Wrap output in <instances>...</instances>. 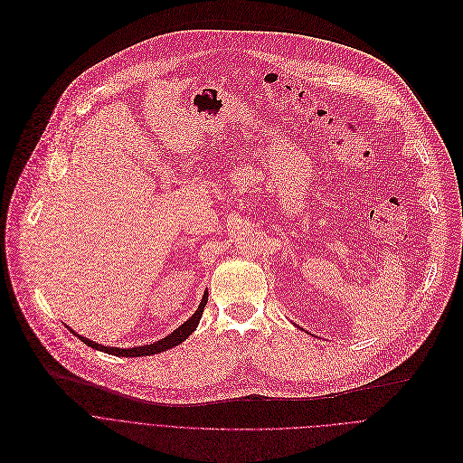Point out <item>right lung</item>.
<instances>
[{"instance_id": "add662e5", "label": "right lung", "mask_w": 463, "mask_h": 463, "mask_svg": "<svg viewBox=\"0 0 463 463\" xmlns=\"http://www.w3.org/2000/svg\"><path fill=\"white\" fill-rule=\"evenodd\" d=\"M206 303H208V290L204 292V296H203V299H201L199 308L195 310V314H194L186 323H182V325H180L178 328H175L169 335H165V337H162V339H158V341H155V343H151V345H142V346H133V348L106 346V345H100V343H97V341H90V339H87V337H83V335L76 334V332H74V330H71L69 326H67V328H69V330H71V332H72L80 341H83L87 346L95 348V350H100V352H106V354H111V355H118V357H140V355H153V354H158V352L169 350V348H173V346L180 345L184 339H188V337L195 332V328L199 326V321H201V317H203V312H204Z\"/></svg>"}]
</instances>
